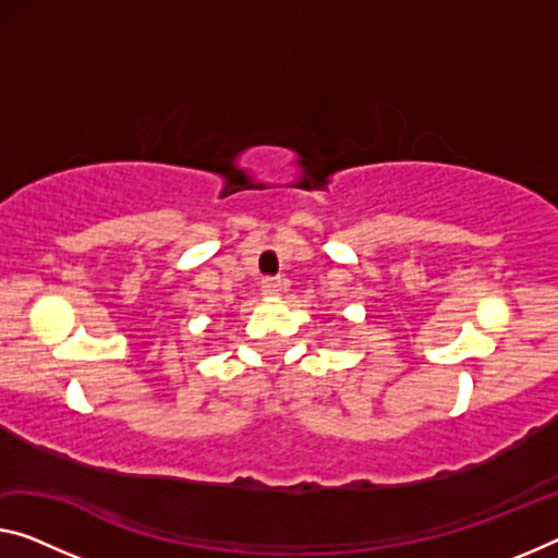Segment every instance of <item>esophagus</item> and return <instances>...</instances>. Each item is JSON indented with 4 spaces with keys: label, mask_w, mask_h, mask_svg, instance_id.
Listing matches in <instances>:
<instances>
[{
    "label": "esophagus",
    "mask_w": 558,
    "mask_h": 558,
    "mask_svg": "<svg viewBox=\"0 0 558 558\" xmlns=\"http://www.w3.org/2000/svg\"><path fill=\"white\" fill-rule=\"evenodd\" d=\"M284 289H287V279H281V277H264L262 279L264 294L274 296V294H279V291H284Z\"/></svg>",
    "instance_id": "34e87169"
}]
</instances>
